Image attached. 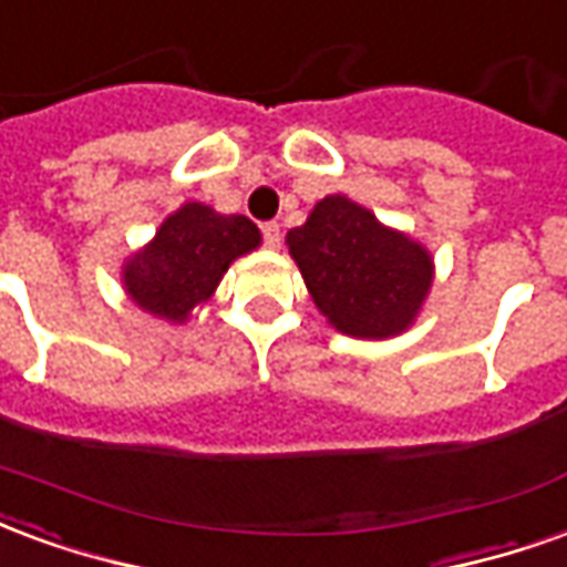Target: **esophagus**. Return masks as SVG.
<instances>
[{"mask_svg": "<svg viewBox=\"0 0 567 567\" xmlns=\"http://www.w3.org/2000/svg\"><path fill=\"white\" fill-rule=\"evenodd\" d=\"M264 243H267L270 248L282 246V227H279L276 221L264 224Z\"/></svg>", "mask_w": 567, "mask_h": 567, "instance_id": "1", "label": "esophagus"}]
</instances>
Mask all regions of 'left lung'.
I'll use <instances>...</instances> for the list:
<instances>
[{
	"instance_id": "8db88e82",
	"label": "left lung",
	"mask_w": 567,
	"mask_h": 567,
	"mask_svg": "<svg viewBox=\"0 0 567 567\" xmlns=\"http://www.w3.org/2000/svg\"><path fill=\"white\" fill-rule=\"evenodd\" d=\"M288 255L331 328L392 340L416 324L434 285V255L346 194L319 199L285 236Z\"/></svg>"
}]
</instances>
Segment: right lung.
Wrapping results in <instances>:
<instances>
[{
	"label": "right lung",
	"mask_w": 567,
	"mask_h": 567,
	"mask_svg": "<svg viewBox=\"0 0 567 567\" xmlns=\"http://www.w3.org/2000/svg\"><path fill=\"white\" fill-rule=\"evenodd\" d=\"M260 246V230L246 215H221L199 199L169 212L157 234L121 264L127 300L169 324H185L209 303L236 258Z\"/></svg>",
	"instance_id": "1"
}]
</instances>
